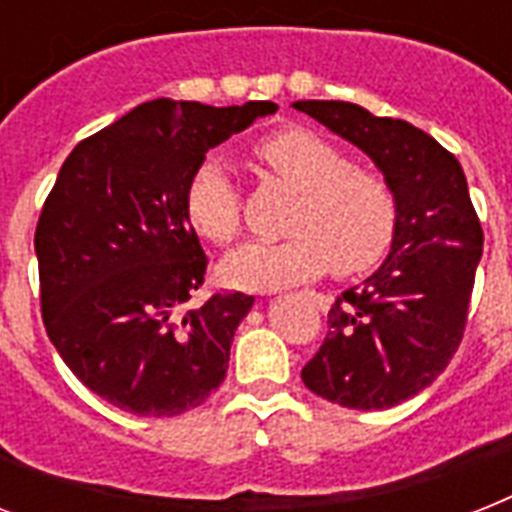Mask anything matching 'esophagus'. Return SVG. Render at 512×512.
<instances>
[{"mask_svg":"<svg viewBox=\"0 0 512 512\" xmlns=\"http://www.w3.org/2000/svg\"><path fill=\"white\" fill-rule=\"evenodd\" d=\"M311 297H313V300H316V305H319L321 311H324V308H329L327 297H324V295H316V292H311Z\"/></svg>","mask_w":512,"mask_h":512,"instance_id":"1","label":"esophagus"}]
</instances>
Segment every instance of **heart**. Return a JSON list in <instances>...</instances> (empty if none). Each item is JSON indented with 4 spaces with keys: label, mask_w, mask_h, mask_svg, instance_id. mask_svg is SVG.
Here are the masks:
<instances>
[{
    "label": "heart",
    "mask_w": 512,
    "mask_h": 512,
    "mask_svg": "<svg viewBox=\"0 0 512 512\" xmlns=\"http://www.w3.org/2000/svg\"><path fill=\"white\" fill-rule=\"evenodd\" d=\"M255 156L297 191L287 220L292 236L249 241L225 257L220 276L231 287L281 289L329 268L356 276L380 263L396 231V199L380 175L350 167L335 143L300 127L257 140ZM185 217L212 244L236 239L241 196L217 156H207L185 185Z\"/></svg>",
    "instance_id": "obj_1"
}]
</instances>
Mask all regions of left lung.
I'll return each instance as SVG.
<instances>
[{
	"instance_id": "obj_1",
	"label": "left lung",
	"mask_w": 512,
	"mask_h": 512,
	"mask_svg": "<svg viewBox=\"0 0 512 512\" xmlns=\"http://www.w3.org/2000/svg\"><path fill=\"white\" fill-rule=\"evenodd\" d=\"M364 151L396 199L388 257L329 311L305 388L348 409H390L425 390L460 348L484 231L460 162L428 132L342 100L292 103Z\"/></svg>"
}]
</instances>
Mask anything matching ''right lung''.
I'll return each mask as SVG.
<instances>
[{"label":"right lung","mask_w":512,"mask_h":512,"mask_svg":"<svg viewBox=\"0 0 512 512\" xmlns=\"http://www.w3.org/2000/svg\"><path fill=\"white\" fill-rule=\"evenodd\" d=\"M271 100H148L68 154L34 249L47 337L79 380L138 417H175L220 388L255 297L191 305L207 257L185 185L209 148L276 114Z\"/></svg>","instance_id":"obj_1"}]
</instances>
